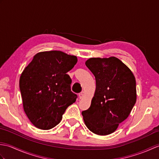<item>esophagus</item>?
<instances>
[{"label": "esophagus", "instance_id": "34e87169", "mask_svg": "<svg viewBox=\"0 0 159 159\" xmlns=\"http://www.w3.org/2000/svg\"><path fill=\"white\" fill-rule=\"evenodd\" d=\"M79 98H80V99H82L84 97V93H83V92H80V93L79 94Z\"/></svg>", "mask_w": 159, "mask_h": 159}]
</instances>
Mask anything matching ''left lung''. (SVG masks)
Here are the masks:
<instances>
[{"mask_svg": "<svg viewBox=\"0 0 159 159\" xmlns=\"http://www.w3.org/2000/svg\"><path fill=\"white\" fill-rule=\"evenodd\" d=\"M85 65L95 76L96 87L90 107L82 112L83 120L92 133L107 135L126 119L136 102L135 78L115 57L90 58Z\"/></svg>", "mask_w": 159, "mask_h": 159, "instance_id": "obj_1", "label": "left lung"}]
</instances>
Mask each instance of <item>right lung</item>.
<instances>
[{
  "label": "right lung",
  "mask_w": 159,
  "mask_h": 159,
  "mask_svg": "<svg viewBox=\"0 0 159 159\" xmlns=\"http://www.w3.org/2000/svg\"><path fill=\"white\" fill-rule=\"evenodd\" d=\"M77 57L51 50L37 53L20 78L24 111L31 122L42 130L59 124L63 114L75 102L67 72L77 63Z\"/></svg>",
  "instance_id": "right-lung-1"
}]
</instances>
